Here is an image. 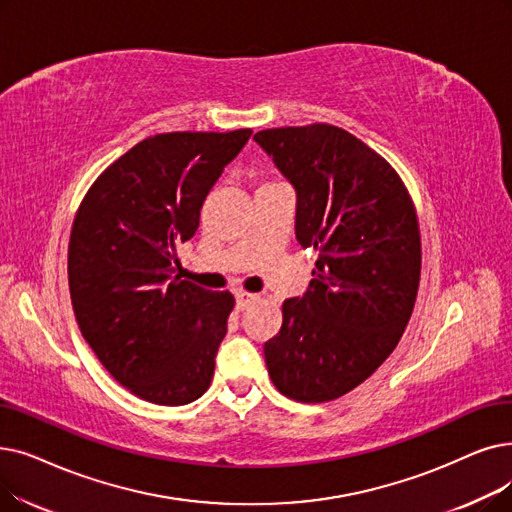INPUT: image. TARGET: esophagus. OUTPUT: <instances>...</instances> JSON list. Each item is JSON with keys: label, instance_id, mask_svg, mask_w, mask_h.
Here are the masks:
<instances>
[{"label": "esophagus", "instance_id": "esophagus-1", "mask_svg": "<svg viewBox=\"0 0 512 512\" xmlns=\"http://www.w3.org/2000/svg\"><path fill=\"white\" fill-rule=\"evenodd\" d=\"M257 299H259V295H255V293L240 291V293H236V307L242 311V309H247L249 305H253Z\"/></svg>", "mask_w": 512, "mask_h": 512}]
</instances>
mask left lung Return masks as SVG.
Segmentation results:
<instances>
[{"mask_svg": "<svg viewBox=\"0 0 512 512\" xmlns=\"http://www.w3.org/2000/svg\"><path fill=\"white\" fill-rule=\"evenodd\" d=\"M255 140L295 186L297 240L318 253L309 291L282 303L265 364L282 395L332 402L404 335L422 263L416 207L381 154L337 125L261 129Z\"/></svg>", "mask_w": 512, "mask_h": 512, "instance_id": "left-lung-1", "label": "left lung"}]
</instances>
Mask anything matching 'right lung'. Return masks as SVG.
<instances>
[{"label":"right lung","mask_w":512,"mask_h":512,"mask_svg":"<svg viewBox=\"0 0 512 512\" xmlns=\"http://www.w3.org/2000/svg\"><path fill=\"white\" fill-rule=\"evenodd\" d=\"M251 133H154L110 163L77 209L69 288L81 335L110 376L150 404L184 406L211 385L234 295L173 276L177 247Z\"/></svg>","instance_id":"1"}]
</instances>
